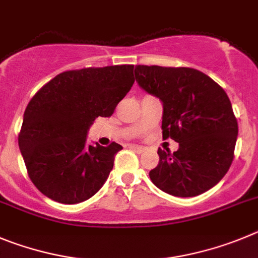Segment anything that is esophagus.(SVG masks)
Wrapping results in <instances>:
<instances>
[{
	"instance_id": "obj_1",
	"label": "esophagus",
	"mask_w": 258,
	"mask_h": 258,
	"mask_svg": "<svg viewBox=\"0 0 258 258\" xmlns=\"http://www.w3.org/2000/svg\"><path fill=\"white\" fill-rule=\"evenodd\" d=\"M130 148H131V149H134L136 153H139V154H140V153H143L144 150H145L143 146H138V145H131Z\"/></svg>"
}]
</instances>
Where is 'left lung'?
<instances>
[{
  "label": "left lung",
  "mask_w": 258,
  "mask_h": 258,
  "mask_svg": "<svg viewBox=\"0 0 258 258\" xmlns=\"http://www.w3.org/2000/svg\"><path fill=\"white\" fill-rule=\"evenodd\" d=\"M141 89L163 105V139L178 143L173 153L158 149L153 184L173 197L203 194L226 175L238 136V122L226 92L207 74L192 68L138 66Z\"/></svg>",
  "instance_id": "obj_1"
}]
</instances>
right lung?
Returning a JSON list of instances; mask_svg holds the SVG:
<instances>
[{
    "label": "right lung",
    "mask_w": 258,
    "mask_h": 258,
    "mask_svg": "<svg viewBox=\"0 0 258 258\" xmlns=\"http://www.w3.org/2000/svg\"><path fill=\"white\" fill-rule=\"evenodd\" d=\"M135 82L134 66L85 68L57 74L28 104L19 148L39 191L64 204L91 198L113 168L117 143H87L97 117H110Z\"/></svg>",
    "instance_id": "1"
}]
</instances>
